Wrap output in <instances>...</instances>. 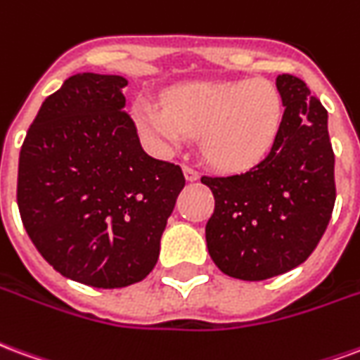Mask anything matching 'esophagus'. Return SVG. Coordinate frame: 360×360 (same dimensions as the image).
I'll list each match as a JSON object with an SVG mask.
<instances>
[{
    "instance_id": "34e87169",
    "label": "esophagus",
    "mask_w": 360,
    "mask_h": 360,
    "mask_svg": "<svg viewBox=\"0 0 360 360\" xmlns=\"http://www.w3.org/2000/svg\"><path fill=\"white\" fill-rule=\"evenodd\" d=\"M184 176H186V180H188V182H195V180L199 178V172L195 169L188 167V165H184Z\"/></svg>"
}]
</instances>
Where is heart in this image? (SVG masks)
Masks as SVG:
<instances>
[{"label":"heart","mask_w":360,"mask_h":360,"mask_svg":"<svg viewBox=\"0 0 360 360\" xmlns=\"http://www.w3.org/2000/svg\"><path fill=\"white\" fill-rule=\"evenodd\" d=\"M143 134L165 148L199 138L201 153L222 170L248 169L269 153L284 117V101L264 78L186 84L172 91L165 109L141 103L134 109Z\"/></svg>","instance_id":"b5f03b06"}]
</instances>
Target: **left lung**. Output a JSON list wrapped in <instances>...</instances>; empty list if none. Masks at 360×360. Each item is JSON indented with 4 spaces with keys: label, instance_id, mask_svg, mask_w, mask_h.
<instances>
[{
    "label": "left lung",
    "instance_id": "obj_1",
    "mask_svg": "<svg viewBox=\"0 0 360 360\" xmlns=\"http://www.w3.org/2000/svg\"><path fill=\"white\" fill-rule=\"evenodd\" d=\"M284 117L270 153L245 172L203 176L214 195L209 255L224 274L259 282L305 263L335 203L328 111L307 84L280 75Z\"/></svg>",
    "mask_w": 360,
    "mask_h": 360
}]
</instances>
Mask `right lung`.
Here are the masks:
<instances>
[{
	"instance_id": "1",
	"label": "right lung",
	"mask_w": 360,
	"mask_h": 360,
	"mask_svg": "<svg viewBox=\"0 0 360 360\" xmlns=\"http://www.w3.org/2000/svg\"><path fill=\"white\" fill-rule=\"evenodd\" d=\"M128 80L80 72L46 97L18 157L20 219L41 257L91 288H126L153 270L186 186L149 157L124 111Z\"/></svg>"
}]
</instances>
